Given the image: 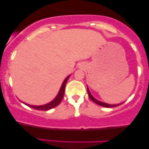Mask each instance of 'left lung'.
Returning <instances> with one entry per match:
<instances>
[{
	"label": "left lung",
	"mask_w": 149,
	"mask_h": 149,
	"mask_svg": "<svg viewBox=\"0 0 149 149\" xmlns=\"http://www.w3.org/2000/svg\"><path fill=\"white\" fill-rule=\"evenodd\" d=\"M88 95H89V97H90V100L93 101V102H95V103L97 104H98V105H100V106H102V107H106V108L115 107H118V106L120 105L121 104H123V103H121V104H113V105H112V104H107V103H104V102H100V101H98V100H95V99L94 98V97L92 96V95H91V94H90V90H89L88 88Z\"/></svg>",
	"instance_id": "left-lung-1"
}]
</instances>
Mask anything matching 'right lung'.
I'll use <instances>...</instances> for the list:
<instances>
[{"instance_id":"right-lung-1","label":"right lung","mask_w":149,"mask_h":149,"mask_svg":"<svg viewBox=\"0 0 149 149\" xmlns=\"http://www.w3.org/2000/svg\"><path fill=\"white\" fill-rule=\"evenodd\" d=\"M69 76H70L66 77V79L64 80V82H63L62 83V85H61L60 88V90H59V93H58L57 96L56 97L55 99H54V100H52L51 102H49V103L42 106H32V105H29V104H25L26 106H28V107L32 108V109H37V110H39V111H47L51 109H53V108L56 107L57 105H59V103L61 102V100H62L63 97H64L65 86H66V83H67V80L69 79Z\"/></svg>"}]
</instances>
